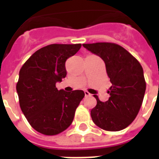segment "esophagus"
I'll use <instances>...</instances> for the list:
<instances>
[{
	"mask_svg": "<svg viewBox=\"0 0 159 159\" xmlns=\"http://www.w3.org/2000/svg\"><path fill=\"white\" fill-rule=\"evenodd\" d=\"M84 94H85V96H86V97L90 96V95H91V94H90V93H89L88 91H84Z\"/></svg>",
	"mask_w": 159,
	"mask_h": 159,
	"instance_id": "1",
	"label": "esophagus"
}]
</instances>
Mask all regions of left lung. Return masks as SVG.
I'll list each match as a JSON object with an SVG mask.
<instances>
[{"label":"left lung","instance_id":"1","mask_svg":"<svg viewBox=\"0 0 159 159\" xmlns=\"http://www.w3.org/2000/svg\"><path fill=\"white\" fill-rule=\"evenodd\" d=\"M86 49L103 59L111 87L109 100L97 105L91 117L97 126L107 131H119L133 122L140 111L146 92L142 66L123 47L110 42L83 44Z\"/></svg>","mask_w":159,"mask_h":159}]
</instances>
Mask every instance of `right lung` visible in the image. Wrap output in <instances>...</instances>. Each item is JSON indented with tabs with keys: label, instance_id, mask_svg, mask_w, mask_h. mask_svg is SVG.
I'll return each instance as SVG.
<instances>
[{
	"label": "right lung",
	"instance_id": "obj_1",
	"mask_svg": "<svg viewBox=\"0 0 159 159\" xmlns=\"http://www.w3.org/2000/svg\"><path fill=\"white\" fill-rule=\"evenodd\" d=\"M81 44H51L37 50L19 70L16 89L19 105L29 123L37 132L55 135L71 124L83 90H58L56 83L66 76V61Z\"/></svg>",
	"mask_w": 159,
	"mask_h": 159
}]
</instances>
